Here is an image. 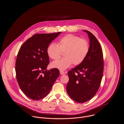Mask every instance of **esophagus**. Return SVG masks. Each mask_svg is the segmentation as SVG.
Here are the masks:
<instances>
[{"label": "esophagus", "mask_w": 124, "mask_h": 124, "mask_svg": "<svg viewBox=\"0 0 124 124\" xmlns=\"http://www.w3.org/2000/svg\"><path fill=\"white\" fill-rule=\"evenodd\" d=\"M60 73L61 75H64L65 74V72L63 71H60Z\"/></svg>", "instance_id": "obj_1"}]
</instances>
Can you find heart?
<instances>
[{"mask_svg":"<svg viewBox=\"0 0 124 124\" xmlns=\"http://www.w3.org/2000/svg\"><path fill=\"white\" fill-rule=\"evenodd\" d=\"M59 46L55 43H52L47 47L48 56L52 59H59L61 52H64V58L54 61L51 67L61 71H64L73 64H81L86 58L89 51L88 42L78 36L68 34L61 38Z\"/></svg>","mask_w":124,"mask_h":124,"instance_id":"1","label":"heart"}]
</instances>
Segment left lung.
<instances>
[{
    "label": "left lung",
    "instance_id": "obj_1",
    "mask_svg": "<svg viewBox=\"0 0 124 124\" xmlns=\"http://www.w3.org/2000/svg\"><path fill=\"white\" fill-rule=\"evenodd\" d=\"M90 41L88 53L82 63L69 71L67 93L78 103H84L92 99L100 86L103 74L102 50L94 36L88 31Z\"/></svg>",
    "mask_w": 124,
    "mask_h": 124
}]
</instances>
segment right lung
Segmentation results:
<instances>
[{"mask_svg": "<svg viewBox=\"0 0 124 124\" xmlns=\"http://www.w3.org/2000/svg\"><path fill=\"white\" fill-rule=\"evenodd\" d=\"M61 33L36 34L25 42L18 51L15 65L16 78L20 88L31 100L46 97L59 76L58 69H46L49 63L47 49Z\"/></svg>", "mask_w": 124, "mask_h": 124, "instance_id": "1", "label": "right lung"}]
</instances>
